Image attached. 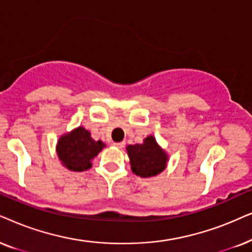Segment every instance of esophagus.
<instances>
[{"label":"esophagus","instance_id":"34e87169","mask_svg":"<svg viewBox=\"0 0 252 252\" xmlns=\"http://www.w3.org/2000/svg\"><path fill=\"white\" fill-rule=\"evenodd\" d=\"M114 146L119 147V149H122V147H124V145H126V142H121V143H113Z\"/></svg>","mask_w":252,"mask_h":252}]
</instances>
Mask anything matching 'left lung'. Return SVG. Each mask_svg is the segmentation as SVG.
I'll list each match as a JSON object with an SVG mask.
<instances>
[{
	"mask_svg": "<svg viewBox=\"0 0 252 252\" xmlns=\"http://www.w3.org/2000/svg\"><path fill=\"white\" fill-rule=\"evenodd\" d=\"M133 174L140 177L156 176L166 168L168 156L153 136H147L142 144L126 146Z\"/></svg>",
	"mask_w": 252,
	"mask_h": 252,
	"instance_id": "8db88e82",
	"label": "left lung"
}]
</instances>
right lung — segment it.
<instances>
[{
    "instance_id": "add662e5",
    "label": "right lung",
    "mask_w": 252,
    "mask_h": 252,
    "mask_svg": "<svg viewBox=\"0 0 252 252\" xmlns=\"http://www.w3.org/2000/svg\"><path fill=\"white\" fill-rule=\"evenodd\" d=\"M106 146L101 140H94L89 130L83 126L60 137L56 152L62 165L73 172H84L92 167V160Z\"/></svg>"
}]
</instances>
